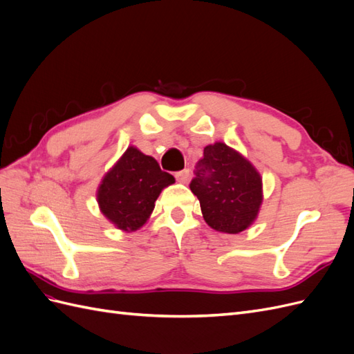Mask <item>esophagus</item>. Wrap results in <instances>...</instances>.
I'll list each match as a JSON object with an SVG mask.
<instances>
[{
    "mask_svg": "<svg viewBox=\"0 0 354 354\" xmlns=\"http://www.w3.org/2000/svg\"><path fill=\"white\" fill-rule=\"evenodd\" d=\"M189 177H190V171L187 168L186 169H181V171H178V173H176V180L178 181V183H187Z\"/></svg>",
    "mask_w": 354,
    "mask_h": 354,
    "instance_id": "34e87169",
    "label": "esophagus"
}]
</instances>
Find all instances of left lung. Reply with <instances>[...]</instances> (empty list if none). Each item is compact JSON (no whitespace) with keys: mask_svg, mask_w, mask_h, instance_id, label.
<instances>
[{"mask_svg":"<svg viewBox=\"0 0 354 354\" xmlns=\"http://www.w3.org/2000/svg\"><path fill=\"white\" fill-rule=\"evenodd\" d=\"M195 174L190 190L209 227L236 234L251 226L263 202V183L248 159L217 142L203 149Z\"/></svg>","mask_w":354,"mask_h":354,"instance_id":"left-lung-1","label":"left lung"}]
</instances>
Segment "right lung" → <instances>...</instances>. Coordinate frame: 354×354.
<instances>
[{"label":"right lung","instance_id":"1","mask_svg":"<svg viewBox=\"0 0 354 354\" xmlns=\"http://www.w3.org/2000/svg\"><path fill=\"white\" fill-rule=\"evenodd\" d=\"M174 181L155 158L130 146L102 180L97 190L100 211L118 229L134 232L151 217L162 189Z\"/></svg>","mask_w":354,"mask_h":354}]
</instances>
